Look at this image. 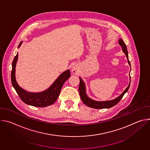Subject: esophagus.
<instances>
[{
  "label": "esophagus",
  "mask_w": 150,
  "mask_h": 150,
  "mask_svg": "<svg viewBox=\"0 0 150 150\" xmlns=\"http://www.w3.org/2000/svg\"><path fill=\"white\" fill-rule=\"evenodd\" d=\"M79 72V69L76 66H74L72 69V72L74 74H76Z\"/></svg>",
  "instance_id": "obj_1"
}]
</instances>
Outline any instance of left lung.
I'll use <instances>...</instances> for the list:
<instances>
[{
    "label": "left lung",
    "instance_id": "left-lung-1",
    "mask_svg": "<svg viewBox=\"0 0 150 150\" xmlns=\"http://www.w3.org/2000/svg\"><path fill=\"white\" fill-rule=\"evenodd\" d=\"M119 44L120 46H122V51L124 52V53L126 54L128 63H129V66L131 67V63L129 60V57H128V53H127V50L126 46L124 41H123L122 39L120 38L119 40ZM130 78V83L128 85L127 87L125 89V90L117 98L115 99H113L112 100H109V101H95L94 100H92L91 98H89L86 93V88H85V85L83 80L79 77L80 79V82H79V95L81 97V98L82 101V102L85 104L88 105V107H90L91 108L94 109H109L112 108V107L115 105L117 104L119 101L122 98L124 94L128 91L130 87V83H131V76Z\"/></svg>",
    "mask_w": 150,
    "mask_h": 150
}]
</instances>
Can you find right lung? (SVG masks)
I'll list each match as a JSON object with an SVG mask.
<instances>
[{
	"instance_id": "right-lung-1",
	"label": "right lung",
	"mask_w": 150,
	"mask_h": 150,
	"mask_svg": "<svg viewBox=\"0 0 150 150\" xmlns=\"http://www.w3.org/2000/svg\"><path fill=\"white\" fill-rule=\"evenodd\" d=\"M23 41H21L18 48ZM18 53L13 59L12 64L11 82L19 97L24 103L38 108H43L53 104L58 98L63 83L71 76L70 71L67 70L61 74L53 83L47 90L40 93H30L21 88L18 84L15 78V67L18 60Z\"/></svg>"
}]
</instances>
